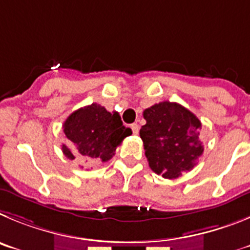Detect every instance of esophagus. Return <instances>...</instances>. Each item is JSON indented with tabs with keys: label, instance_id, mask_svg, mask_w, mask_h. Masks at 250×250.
Wrapping results in <instances>:
<instances>
[{
	"label": "esophagus",
	"instance_id": "esophagus-1",
	"mask_svg": "<svg viewBox=\"0 0 250 250\" xmlns=\"http://www.w3.org/2000/svg\"><path fill=\"white\" fill-rule=\"evenodd\" d=\"M130 128H132V132H133L134 134H138L139 125H137V123H133V125H130Z\"/></svg>",
	"mask_w": 250,
	"mask_h": 250
}]
</instances>
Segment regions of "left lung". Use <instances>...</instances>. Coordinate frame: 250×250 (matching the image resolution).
Returning a JSON list of instances; mask_svg holds the SVG:
<instances>
[{
    "label": "left lung",
    "mask_w": 250,
    "mask_h": 250,
    "mask_svg": "<svg viewBox=\"0 0 250 250\" xmlns=\"http://www.w3.org/2000/svg\"><path fill=\"white\" fill-rule=\"evenodd\" d=\"M143 117L139 136L150 169L167 179L192 170L203 154L197 116L179 103L164 101L145 109Z\"/></svg>",
    "instance_id": "8db88e82"
}]
</instances>
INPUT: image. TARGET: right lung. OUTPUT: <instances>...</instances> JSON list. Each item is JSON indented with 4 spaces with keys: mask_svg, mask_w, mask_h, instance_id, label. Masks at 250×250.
Returning <instances> with one entry per match:
<instances>
[{
    "mask_svg": "<svg viewBox=\"0 0 250 250\" xmlns=\"http://www.w3.org/2000/svg\"><path fill=\"white\" fill-rule=\"evenodd\" d=\"M63 132L73 146V149L62 146L64 156L71 161L78 157L86 162L109 161L123 139L132 134V129L123 125L120 114L111 113L97 103L69 114Z\"/></svg>",
    "mask_w": 250,
    "mask_h": 250,
    "instance_id": "right-lung-1",
    "label": "right lung"
}]
</instances>
